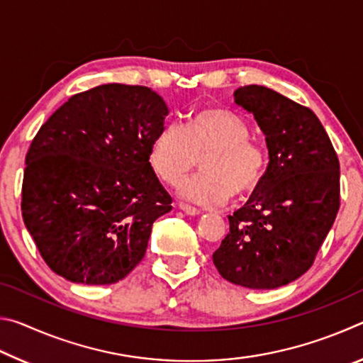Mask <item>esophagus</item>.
I'll return each mask as SVG.
<instances>
[{
    "instance_id": "34e87169",
    "label": "esophagus",
    "mask_w": 363,
    "mask_h": 363,
    "mask_svg": "<svg viewBox=\"0 0 363 363\" xmlns=\"http://www.w3.org/2000/svg\"><path fill=\"white\" fill-rule=\"evenodd\" d=\"M177 206H179V210H181L182 213L189 214V216H199V214H200V210H196V208L190 206V205H186V203H179V205H177Z\"/></svg>"
}]
</instances>
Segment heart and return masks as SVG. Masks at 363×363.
I'll use <instances>...</instances> for the list:
<instances>
[{
    "label": "heart",
    "mask_w": 363,
    "mask_h": 363,
    "mask_svg": "<svg viewBox=\"0 0 363 363\" xmlns=\"http://www.w3.org/2000/svg\"><path fill=\"white\" fill-rule=\"evenodd\" d=\"M250 128L240 115L210 107L189 115L184 130L162 128L149 149V163L169 186H177L201 158L203 176L181 184L179 194L192 203L218 206L233 196L253 192L267 168V152L250 140Z\"/></svg>",
    "instance_id": "1"
}]
</instances>
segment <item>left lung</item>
<instances>
[{"label": "left lung", "mask_w": 363, "mask_h": 363, "mask_svg": "<svg viewBox=\"0 0 363 363\" xmlns=\"http://www.w3.org/2000/svg\"><path fill=\"white\" fill-rule=\"evenodd\" d=\"M237 106L266 136L269 164L247 205L213 253L230 284L272 290L311 269L340 210V162L311 108L266 86H242Z\"/></svg>", "instance_id": "left-lung-1"}]
</instances>
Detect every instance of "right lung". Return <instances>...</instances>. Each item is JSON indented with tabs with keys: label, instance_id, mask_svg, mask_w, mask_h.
Here are the masks:
<instances>
[{
	"label": "right lung",
	"instance_id": "1",
	"mask_svg": "<svg viewBox=\"0 0 363 363\" xmlns=\"http://www.w3.org/2000/svg\"><path fill=\"white\" fill-rule=\"evenodd\" d=\"M168 107L147 86L110 83L72 96L26 157L22 218L60 277L110 285L143 261L171 196L149 163Z\"/></svg>",
	"mask_w": 363,
	"mask_h": 363
}]
</instances>
